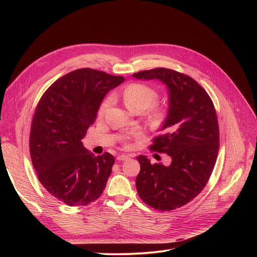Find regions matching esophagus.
<instances>
[{
  "instance_id": "esophagus-1",
  "label": "esophagus",
  "mask_w": 257,
  "mask_h": 257,
  "mask_svg": "<svg viewBox=\"0 0 257 257\" xmlns=\"http://www.w3.org/2000/svg\"><path fill=\"white\" fill-rule=\"evenodd\" d=\"M128 158H129V156H128V155H126V154H121V155H117V156H116V160H118V161L127 160Z\"/></svg>"
}]
</instances>
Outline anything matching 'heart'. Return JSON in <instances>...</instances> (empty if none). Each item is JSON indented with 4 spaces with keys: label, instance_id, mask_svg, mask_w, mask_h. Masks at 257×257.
Returning <instances> with one entry per match:
<instances>
[{
    "label": "heart",
    "instance_id": "1",
    "mask_svg": "<svg viewBox=\"0 0 257 257\" xmlns=\"http://www.w3.org/2000/svg\"><path fill=\"white\" fill-rule=\"evenodd\" d=\"M121 96H123V100L125 105L129 108V109L133 112H143L144 110L148 109V108L151 107L157 100L158 94L156 90L150 86L142 83H133L128 85L123 92H121ZM111 99L106 98L100 108H99V113L102 114L106 108L109 106ZM164 115L163 109H156L152 112V117L155 120L161 119Z\"/></svg>",
    "mask_w": 257,
    "mask_h": 257
}]
</instances>
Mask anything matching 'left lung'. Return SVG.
Masks as SVG:
<instances>
[{"label":"left lung","instance_id":"left-lung-1","mask_svg":"<svg viewBox=\"0 0 257 257\" xmlns=\"http://www.w3.org/2000/svg\"><path fill=\"white\" fill-rule=\"evenodd\" d=\"M132 76L156 79L167 85L168 115L150 149L167 153L172 159L166 167L151 165L144 155L138 157V194L155 209L179 208L205 187L217 160L220 137L213 103L197 81L179 72L157 67Z\"/></svg>","mask_w":257,"mask_h":257}]
</instances>
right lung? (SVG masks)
I'll use <instances>...</instances> for the list:
<instances>
[{"label":"right lung","mask_w":257,"mask_h":257,"mask_svg":"<svg viewBox=\"0 0 257 257\" xmlns=\"http://www.w3.org/2000/svg\"><path fill=\"white\" fill-rule=\"evenodd\" d=\"M125 79L79 69L56 80L40 98L30 131V155L47 192L70 206L87 205L103 193L114 157L94 156L82 140L110 89Z\"/></svg>","instance_id":"right-lung-1"}]
</instances>
